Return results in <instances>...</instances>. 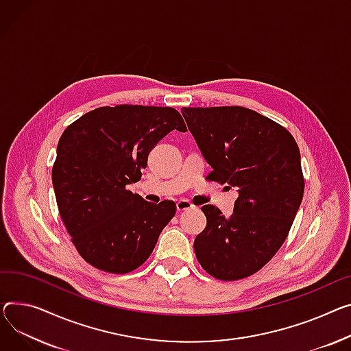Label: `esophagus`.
Returning <instances> with one entry per match:
<instances>
[{
    "label": "esophagus",
    "mask_w": 351,
    "mask_h": 351,
    "mask_svg": "<svg viewBox=\"0 0 351 351\" xmlns=\"http://www.w3.org/2000/svg\"><path fill=\"white\" fill-rule=\"evenodd\" d=\"M195 206L186 199H180L178 203H176V208L178 212H184V210H189V208H193Z\"/></svg>",
    "instance_id": "34e87169"
}]
</instances>
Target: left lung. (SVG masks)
I'll return each instance as SVG.
<instances>
[{"mask_svg":"<svg viewBox=\"0 0 351 351\" xmlns=\"http://www.w3.org/2000/svg\"><path fill=\"white\" fill-rule=\"evenodd\" d=\"M182 114L213 168L208 180L239 191L230 217L202 207L207 224L193 244L196 258L220 281L247 278L282 247L300 206L298 144L285 127L245 107H183Z\"/></svg>","mask_w":351,"mask_h":351,"instance_id":"1","label":"left lung"}]
</instances>
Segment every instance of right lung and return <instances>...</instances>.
I'll return each mask as SVG.
<instances>
[{
    "mask_svg": "<svg viewBox=\"0 0 351 351\" xmlns=\"http://www.w3.org/2000/svg\"><path fill=\"white\" fill-rule=\"evenodd\" d=\"M184 132L172 107L119 104L82 115L62 134L52 182L62 221L82 258L110 274L141 267L176 213L127 189L141 180L148 155L171 131Z\"/></svg>",
    "mask_w": 351,
    "mask_h": 351,
    "instance_id": "obj_1",
    "label": "right lung"
}]
</instances>
